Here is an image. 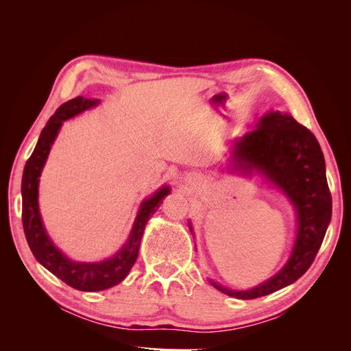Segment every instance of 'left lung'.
Wrapping results in <instances>:
<instances>
[{
    "instance_id": "obj_1",
    "label": "left lung",
    "mask_w": 351,
    "mask_h": 351,
    "mask_svg": "<svg viewBox=\"0 0 351 351\" xmlns=\"http://www.w3.org/2000/svg\"><path fill=\"white\" fill-rule=\"evenodd\" d=\"M230 169L249 176L252 171L261 173L290 199L297 212L294 247L278 274L246 291L230 290L210 281L227 295L243 300L258 299L299 280L311 268L321 247L332 214L325 159L311 130L289 114L269 111L259 119L256 129L234 142Z\"/></svg>"
}]
</instances>
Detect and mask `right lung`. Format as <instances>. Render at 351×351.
I'll return each instance as SVG.
<instances>
[{
	"mask_svg": "<svg viewBox=\"0 0 351 351\" xmlns=\"http://www.w3.org/2000/svg\"><path fill=\"white\" fill-rule=\"evenodd\" d=\"M98 102L99 101L97 99L77 97L57 108L54 115L51 117L47 125L42 129L35 151L25 165L22 178V221L25 236L32 253H34V256L42 267H45L57 278L80 291L107 290L121 282L127 277V274L130 272L137 259V254H139L141 240L147 219L155 214L159 205L162 204V199L169 193V187L164 186L156 193H154V196L143 200L139 212H137L129 239H127L124 246L110 259L101 262H74L54 246V243L51 241L47 234L44 222H42L39 214V177L62 123L83 112L84 110L95 107V105H98Z\"/></svg>",
	"mask_w": 351,
	"mask_h": 351,
	"instance_id": "1",
	"label": "right lung"
}]
</instances>
